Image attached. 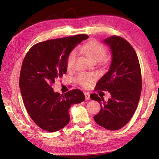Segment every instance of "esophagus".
<instances>
[{
    "instance_id": "obj_1",
    "label": "esophagus",
    "mask_w": 159,
    "mask_h": 159,
    "mask_svg": "<svg viewBox=\"0 0 159 159\" xmlns=\"http://www.w3.org/2000/svg\"><path fill=\"white\" fill-rule=\"evenodd\" d=\"M85 98H86V100H90V94L89 93H87V92H85Z\"/></svg>"
}]
</instances>
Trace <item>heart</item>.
Masks as SVG:
<instances>
[{
  "label": "heart",
  "instance_id": "heart-1",
  "mask_svg": "<svg viewBox=\"0 0 159 159\" xmlns=\"http://www.w3.org/2000/svg\"><path fill=\"white\" fill-rule=\"evenodd\" d=\"M83 50L85 52L87 57L89 60L92 61H99L103 59L107 55V49L103 45L101 44L99 42L96 41H92L83 47ZM76 57V51H73L67 57V67H70L72 66ZM96 79V76L92 74H80L77 78V81L79 83L80 85L83 87H88Z\"/></svg>",
  "mask_w": 159,
  "mask_h": 159
}]
</instances>
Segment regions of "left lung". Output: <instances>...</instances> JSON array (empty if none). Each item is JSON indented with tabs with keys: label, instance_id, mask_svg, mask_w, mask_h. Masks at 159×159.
<instances>
[{
	"label": "left lung",
	"instance_id": "obj_1",
	"mask_svg": "<svg viewBox=\"0 0 159 159\" xmlns=\"http://www.w3.org/2000/svg\"><path fill=\"white\" fill-rule=\"evenodd\" d=\"M104 43L110 47L112 61L95 90L107 91L111 98L107 102L97 93L91 94L90 98L101 106L93 117L96 122L107 130H116L130 121L137 108L142 88L141 67L135 50L126 39L113 35Z\"/></svg>",
	"mask_w": 159,
	"mask_h": 159
}]
</instances>
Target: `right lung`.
Here are the masks:
<instances>
[{"label": "right lung", "instance_id": "right-lung-1", "mask_svg": "<svg viewBox=\"0 0 159 159\" xmlns=\"http://www.w3.org/2000/svg\"><path fill=\"white\" fill-rule=\"evenodd\" d=\"M87 38L80 34L46 40L33 45L25 57L20 74V92L30 117L43 130L55 132L65 127L70 121V107L85 99L79 89L61 95L52 86L66 73L70 52Z\"/></svg>", "mask_w": 159, "mask_h": 159}]
</instances>
